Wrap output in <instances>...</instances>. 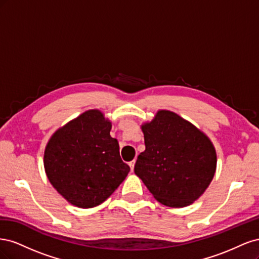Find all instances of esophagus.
Listing matches in <instances>:
<instances>
[{
    "label": "esophagus",
    "mask_w": 259,
    "mask_h": 259,
    "mask_svg": "<svg viewBox=\"0 0 259 259\" xmlns=\"http://www.w3.org/2000/svg\"><path fill=\"white\" fill-rule=\"evenodd\" d=\"M135 160H133V161H131L130 163H128V165H130V167H131V169L132 170H134V166H135Z\"/></svg>",
    "instance_id": "obj_1"
}]
</instances>
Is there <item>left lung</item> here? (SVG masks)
Instances as JSON below:
<instances>
[{"mask_svg": "<svg viewBox=\"0 0 259 259\" xmlns=\"http://www.w3.org/2000/svg\"><path fill=\"white\" fill-rule=\"evenodd\" d=\"M142 130L146 150L138 155L135 174L163 205L192 204L207 189L216 171V150L210 139L168 110H159Z\"/></svg>", "mask_w": 259, "mask_h": 259, "instance_id": "1", "label": "left lung"}]
</instances>
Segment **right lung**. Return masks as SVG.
Instances as JSON below:
<instances>
[{
  "label": "right lung",
  "instance_id": "right-lung-1",
  "mask_svg": "<svg viewBox=\"0 0 259 259\" xmlns=\"http://www.w3.org/2000/svg\"><path fill=\"white\" fill-rule=\"evenodd\" d=\"M110 131L111 122L93 109L58 128L46 145V176L72 205L101 204L127 176L130 166L122 161Z\"/></svg>",
  "mask_w": 259,
  "mask_h": 259
}]
</instances>
